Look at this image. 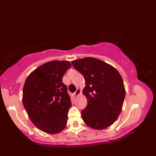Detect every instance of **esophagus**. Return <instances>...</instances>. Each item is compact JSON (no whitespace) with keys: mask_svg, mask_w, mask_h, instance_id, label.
I'll return each mask as SVG.
<instances>
[{"mask_svg":"<svg viewBox=\"0 0 156 156\" xmlns=\"http://www.w3.org/2000/svg\"><path fill=\"white\" fill-rule=\"evenodd\" d=\"M81 93V90H80V89H79V88H77L76 89V92H75V96H78V95H80V94Z\"/></svg>","mask_w":156,"mask_h":156,"instance_id":"1","label":"esophagus"}]
</instances>
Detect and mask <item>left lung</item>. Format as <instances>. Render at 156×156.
Segmentation results:
<instances>
[{
	"label": "left lung",
	"mask_w": 156,
	"mask_h": 156,
	"mask_svg": "<svg viewBox=\"0 0 156 156\" xmlns=\"http://www.w3.org/2000/svg\"><path fill=\"white\" fill-rule=\"evenodd\" d=\"M71 63L86 82L83 93L87 105L81 111L83 121L95 129L110 126L121 113L125 97L120 74L110 64L93 57L76 59Z\"/></svg>",
	"instance_id": "obj_1"
}]
</instances>
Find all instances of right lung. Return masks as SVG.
Here are the masks:
<instances>
[{
  "mask_svg": "<svg viewBox=\"0 0 156 156\" xmlns=\"http://www.w3.org/2000/svg\"><path fill=\"white\" fill-rule=\"evenodd\" d=\"M71 66L66 61L46 62L31 72L24 83V109L34 125L47 133H58L66 126L71 102L62 77Z\"/></svg>",
  "mask_w": 156,
  "mask_h": 156,
  "instance_id": "obj_1",
  "label": "right lung"
}]
</instances>
